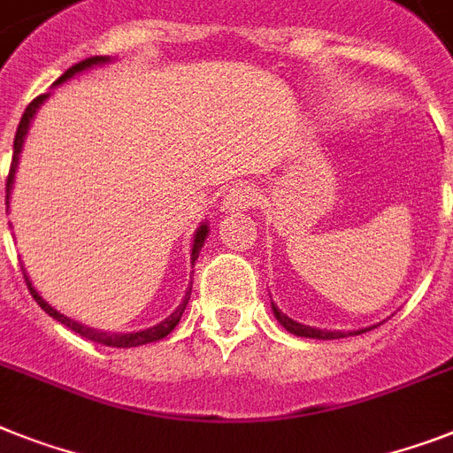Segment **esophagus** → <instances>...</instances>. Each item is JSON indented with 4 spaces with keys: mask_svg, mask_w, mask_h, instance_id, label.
Masks as SVG:
<instances>
[{
    "mask_svg": "<svg viewBox=\"0 0 453 453\" xmlns=\"http://www.w3.org/2000/svg\"><path fill=\"white\" fill-rule=\"evenodd\" d=\"M256 197H258V193L253 188V183H234L233 188L226 193L223 202H220V207L233 209V211L234 209H249L256 204Z\"/></svg>",
    "mask_w": 453,
    "mask_h": 453,
    "instance_id": "obj_1",
    "label": "esophagus"
}]
</instances>
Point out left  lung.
Here are the masks:
<instances>
[{"label": "left lung", "instance_id": "1", "mask_svg": "<svg viewBox=\"0 0 453 453\" xmlns=\"http://www.w3.org/2000/svg\"><path fill=\"white\" fill-rule=\"evenodd\" d=\"M272 311H274V316H277V321L284 326L288 333L297 334V337H311V340H340V337H351V334H363L367 333V330L372 328H360V330H349V333H342V330H319V328H311V326H303V323L293 321V319H288V316L284 314V311L279 310L277 304L272 303Z\"/></svg>", "mask_w": 453, "mask_h": 453}]
</instances>
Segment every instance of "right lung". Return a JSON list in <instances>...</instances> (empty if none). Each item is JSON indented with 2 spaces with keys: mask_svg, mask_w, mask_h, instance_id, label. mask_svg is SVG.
Returning <instances> with one entry per match:
<instances>
[{
  "mask_svg": "<svg viewBox=\"0 0 453 453\" xmlns=\"http://www.w3.org/2000/svg\"><path fill=\"white\" fill-rule=\"evenodd\" d=\"M104 62H109V58H106V55H95V58H88V60H83V62H79V65L69 67L67 72L62 73L60 79L55 81V86H60V83H65L67 79H72L73 73L86 72V69L95 67V65H104ZM46 97L48 95H39L36 99H32V102L27 104V109H25L23 119H20V125H18L16 139H13V160H11V172H9V179H6V204H9V195H11V188H13V176H16L18 157H20V150H23L25 134H27L29 123H32V119H35L36 109H39L43 102H46ZM207 234H209L207 223H202V226L197 227V233H195L193 251H190V263L193 265H195V260H197V256H200ZM23 274H25V267H23ZM25 281H27V288H29V293H32V297L36 300V304H39V307H42L48 316H53L55 321H60L62 326H67L69 330H73V333L81 334V337H86V340L97 342V344H104V347H119V349L142 347V344H150V342H157V340H163V337H167V334L176 328V323L181 321L183 310H186V304H188V300H190V290H193V281H190L188 290H186V297H183V303L179 304V307H176V310L172 311V314H169L165 321H160L157 326H153V328L137 330V333H102V330L88 328V326H83V323L73 321V319H69V316L60 314V311L55 310V307H50V304H48L46 300L39 296V293H36V288L32 286V281H29L27 274H25Z\"/></svg>",
  "mask_w": 453,
  "mask_h": 453,
  "instance_id": "1",
  "label": "right lung"
}]
</instances>
